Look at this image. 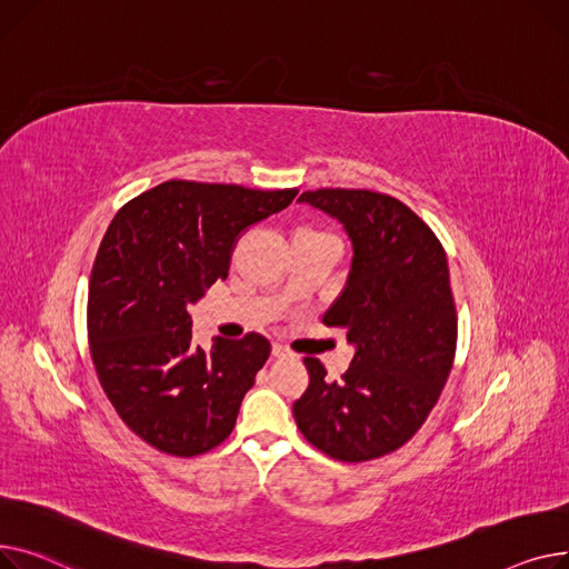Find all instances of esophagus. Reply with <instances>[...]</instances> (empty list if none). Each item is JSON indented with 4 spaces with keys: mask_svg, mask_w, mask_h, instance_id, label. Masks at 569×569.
<instances>
[{
    "mask_svg": "<svg viewBox=\"0 0 569 569\" xmlns=\"http://www.w3.org/2000/svg\"><path fill=\"white\" fill-rule=\"evenodd\" d=\"M273 356H276V358H284V356H289V349H287L284 345L276 342V345H273Z\"/></svg>",
    "mask_w": 569,
    "mask_h": 569,
    "instance_id": "1",
    "label": "esophagus"
}]
</instances>
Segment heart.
<instances>
[{"label": "heart", "mask_w": 569, "mask_h": 569, "mask_svg": "<svg viewBox=\"0 0 569 569\" xmlns=\"http://www.w3.org/2000/svg\"><path fill=\"white\" fill-rule=\"evenodd\" d=\"M315 237H326V233L315 231V229H296L293 231V239H315Z\"/></svg>", "instance_id": "heart-1"}]
</instances>
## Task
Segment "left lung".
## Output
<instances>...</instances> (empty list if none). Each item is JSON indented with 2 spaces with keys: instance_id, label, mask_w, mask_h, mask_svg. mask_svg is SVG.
<instances>
[{
  "instance_id": "left-lung-1",
  "label": "left lung",
  "mask_w": 569,
  "mask_h": 569,
  "mask_svg": "<svg viewBox=\"0 0 569 569\" xmlns=\"http://www.w3.org/2000/svg\"><path fill=\"white\" fill-rule=\"evenodd\" d=\"M298 202L342 222L351 269L323 323L347 330L353 358L342 381L306 358L310 386L293 402L300 433L340 461L402 448L427 420L452 370L457 310L446 250L399 199L321 188Z\"/></svg>"
}]
</instances>
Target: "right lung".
Segmentation results:
<instances>
[{"instance_id": "right-lung-1", "label": "right lung", "mask_w": 569, "mask_h": 569, "mask_svg": "<svg viewBox=\"0 0 569 569\" xmlns=\"http://www.w3.org/2000/svg\"><path fill=\"white\" fill-rule=\"evenodd\" d=\"M296 188L164 181L110 222L89 280V349L119 418L160 452L220 446L271 353L259 332L192 345L190 306L229 273L252 224L287 209Z\"/></svg>"}]
</instances>
